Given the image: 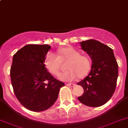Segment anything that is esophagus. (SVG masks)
<instances>
[{"instance_id": "esophagus-1", "label": "esophagus", "mask_w": 128, "mask_h": 128, "mask_svg": "<svg viewBox=\"0 0 128 128\" xmlns=\"http://www.w3.org/2000/svg\"><path fill=\"white\" fill-rule=\"evenodd\" d=\"M66 86H70V87H74V86H75V84H74V83H67V84H66Z\"/></svg>"}]
</instances>
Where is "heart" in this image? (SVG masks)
I'll list each match as a JSON object with an SVG mask.
<instances>
[{"instance_id":"1","label":"heart","mask_w":128,"mask_h":128,"mask_svg":"<svg viewBox=\"0 0 128 128\" xmlns=\"http://www.w3.org/2000/svg\"><path fill=\"white\" fill-rule=\"evenodd\" d=\"M69 61L65 72L59 74L58 79L63 81H73L79 77L87 76L91 69V61L88 56L80 54L79 51L68 47L58 50L57 56L49 52L46 56L44 64L46 69L52 75L57 76L60 71L61 62Z\"/></svg>"}]
</instances>
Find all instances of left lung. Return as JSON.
Masks as SVG:
<instances>
[{
    "label": "left lung",
    "instance_id": "1",
    "mask_svg": "<svg viewBox=\"0 0 128 128\" xmlns=\"http://www.w3.org/2000/svg\"><path fill=\"white\" fill-rule=\"evenodd\" d=\"M80 44L90 56L92 64L88 76L77 82L84 89L78 100L85 106L100 107L110 100L115 90L118 64L112 49L99 41L88 40Z\"/></svg>",
    "mask_w": 128,
    "mask_h": 128
}]
</instances>
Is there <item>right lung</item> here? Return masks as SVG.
Segmentation results:
<instances>
[{
	"instance_id": "obj_1",
	"label": "right lung",
	"mask_w": 128,
	"mask_h": 128,
	"mask_svg": "<svg viewBox=\"0 0 128 128\" xmlns=\"http://www.w3.org/2000/svg\"><path fill=\"white\" fill-rule=\"evenodd\" d=\"M50 49L48 45L30 44L13 56L10 77L15 95L23 107L35 112L51 107L64 86L45 66L46 54Z\"/></svg>"
}]
</instances>
